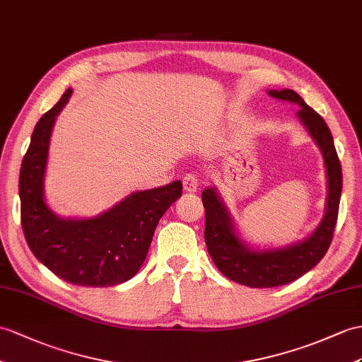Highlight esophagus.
<instances>
[{"instance_id":"obj_1","label":"esophagus","mask_w":362,"mask_h":362,"mask_svg":"<svg viewBox=\"0 0 362 362\" xmlns=\"http://www.w3.org/2000/svg\"><path fill=\"white\" fill-rule=\"evenodd\" d=\"M182 187H184V190L189 192V193L197 192L198 187H199V181L197 178V175H193V173H186V175H184Z\"/></svg>"}]
</instances>
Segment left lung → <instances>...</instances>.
Wrapping results in <instances>:
<instances>
[{
    "instance_id": "left-lung-1",
    "label": "left lung",
    "mask_w": 362,
    "mask_h": 362,
    "mask_svg": "<svg viewBox=\"0 0 362 362\" xmlns=\"http://www.w3.org/2000/svg\"><path fill=\"white\" fill-rule=\"evenodd\" d=\"M267 93L273 98L295 103L301 107L296 115L324 156L329 193L324 218L304 241L290 244L283 249L253 250L238 236L233 219L216 189H204L201 198L206 210L204 240L209 255L224 276L252 288H269L292 283L322 259L330 247L337 226L342 189L341 163L332 132L321 115L307 105L295 90H269Z\"/></svg>"
}]
</instances>
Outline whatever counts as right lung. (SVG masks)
<instances>
[{
  "label": "right lung",
  "mask_w": 362,
  "mask_h": 362,
  "mask_svg": "<svg viewBox=\"0 0 362 362\" xmlns=\"http://www.w3.org/2000/svg\"><path fill=\"white\" fill-rule=\"evenodd\" d=\"M72 89L41 117L20 172L21 226L32 253L50 272L75 286H118L136 275L160 218L182 195L181 181L135 192L87 219H63L44 201V173L52 127Z\"/></svg>",
  "instance_id": "right-lung-1"
}]
</instances>
